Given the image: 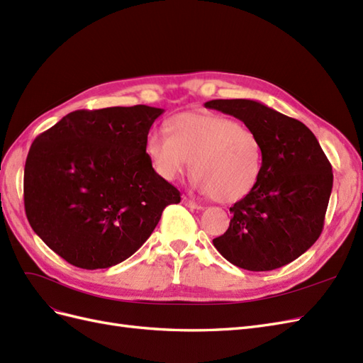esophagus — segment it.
Returning a JSON list of instances; mask_svg holds the SVG:
<instances>
[{
	"label": "esophagus",
	"instance_id": "1",
	"mask_svg": "<svg viewBox=\"0 0 363 363\" xmlns=\"http://www.w3.org/2000/svg\"><path fill=\"white\" fill-rule=\"evenodd\" d=\"M182 201H183L184 206H188V207H191V208H201V204L194 201L192 199H189V196H183Z\"/></svg>",
	"mask_w": 363,
	"mask_h": 363
}]
</instances>
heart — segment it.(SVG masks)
Here are the masks:
<instances>
[{
	"label": "heart",
	"mask_w": 363,
	"mask_h": 363,
	"mask_svg": "<svg viewBox=\"0 0 363 363\" xmlns=\"http://www.w3.org/2000/svg\"><path fill=\"white\" fill-rule=\"evenodd\" d=\"M167 131L151 130L145 151L164 180L191 168L195 186L219 203L242 200L259 182L263 151L255 130L212 112H184L168 121Z\"/></svg>",
	"instance_id": "obj_1"
}]
</instances>
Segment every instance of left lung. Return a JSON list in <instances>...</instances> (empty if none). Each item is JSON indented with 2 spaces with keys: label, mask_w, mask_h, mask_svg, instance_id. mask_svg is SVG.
<instances>
[{
  "label": "left lung",
  "mask_w": 363,
  "mask_h": 363,
  "mask_svg": "<svg viewBox=\"0 0 363 363\" xmlns=\"http://www.w3.org/2000/svg\"><path fill=\"white\" fill-rule=\"evenodd\" d=\"M255 130L263 151L256 188L230 207L233 218L215 248L233 265L271 271L288 265L320 238L333 188L332 164L298 119L252 100L204 104Z\"/></svg>",
  "instance_id": "obj_1"
}]
</instances>
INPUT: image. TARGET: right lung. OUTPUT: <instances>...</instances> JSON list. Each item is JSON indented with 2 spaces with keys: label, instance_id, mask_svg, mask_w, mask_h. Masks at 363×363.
Returning <instances> with one entry per match:
<instances>
[{
  "label": "right lung",
  "instance_id": "obj_1",
  "mask_svg": "<svg viewBox=\"0 0 363 363\" xmlns=\"http://www.w3.org/2000/svg\"><path fill=\"white\" fill-rule=\"evenodd\" d=\"M163 108L75 111L40 133L24 169L26 215L71 265L111 268L151 236L180 192L152 168L148 131Z\"/></svg>",
  "mask_w": 363,
  "mask_h": 363
}]
</instances>
